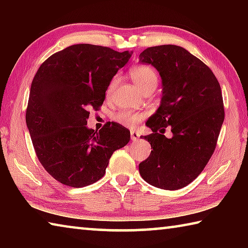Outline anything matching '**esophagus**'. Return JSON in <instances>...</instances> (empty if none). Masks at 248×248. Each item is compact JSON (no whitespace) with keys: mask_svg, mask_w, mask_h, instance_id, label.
Here are the masks:
<instances>
[{"mask_svg":"<svg viewBox=\"0 0 248 248\" xmlns=\"http://www.w3.org/2000/svg\"><path fill=\"white\" fill-rule=\"evenodd\" d=\"M130 137H131L132 141H137L138 139H139V133H138L137 131H134V130H131V131H130Z\"/></svg>","mask_w":248,"mask_h":248,"instance_id":"34e87169","label":"esophagus"}]
</instances>
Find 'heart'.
I'll return each instance as SVG.
<instances>
[{"mask_svg": "<svg viewBox=\"0 0 248 248\" xmlns=\"http://www.w3.org/2000/svg\"><path fill=\"white\" fill-rule=\"evenodd\" d=\"M130 77L133 79V82L136 83L138 89L143 94L145 92L152 90L155 91L158 84V74L150 65L133 66L130 70ZM117 83H118V77L112 78L107 87V94H110L115 90ZM142 118H143V116L132 110H123L117 115V120L128 125H134L137 123H139Z\"/></svg>", "mask_w": 248, "mask_h": 248, "instance_id": "obj_1", "label": "heart"}]
</instances>
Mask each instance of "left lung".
<instances>
[{
    "label": "left lung",
    "instance_id": "left-lung-1",
    "mask_svg": "<svg viewBox=\"0 0 248 248\" xmlns=\"http://www.w3.org/2000/svg\"><path fill=\"white\" fill-rule=\"evenodd\" d=\"M139 62L162 78L161 104L146 121L150 156L139 164L141 177L154 187L177 190L198 177L215 152L224 120L216 75L198 58L175 45L145 49ZM170 126L171 138L164 136Z\"/></svg>",
    "mask_w": 248,
    "mask_h": 248
}]
</instances>
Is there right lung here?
<instances>
[{
  "mask_svg": "<svg viewBox=\"0 0 248 248\" xmlns=\"http://www.w3.org/2000/svg\"><path fill=\"white\" fill-rule=\"evenodd\" d=\"M132 56L89 44L73 45L49 57L32 79L26 124L41 165L61 184L84 187L105 175L109 158L130 141L117 123L87 127L109 83Z\"/></svg>",
  "mask_w": 248,
  "mask_h": 248,
  "instance_id": "right-lung-1",
  "label": "right lung"
}]
</instances>
